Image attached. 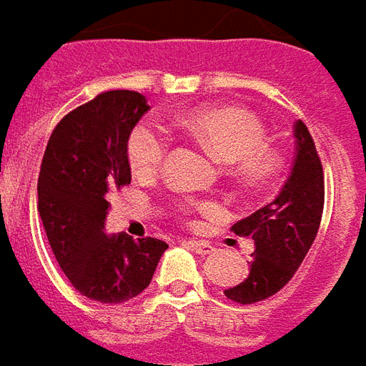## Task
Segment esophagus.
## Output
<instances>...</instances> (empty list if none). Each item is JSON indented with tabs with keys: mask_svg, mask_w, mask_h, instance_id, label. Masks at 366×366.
<instances>
[{
	"mask_svg": "<svg viewBox=\"0 0 366 366\" xmlns=\"http://www.w3.org/2000/svg\"><path fill=\"white\" fill-rule=\"evenodd\" d=\"M186 245L190 247L192 251H196L198 254H209L214 251V247L209 245V243H206V241H196V239H188Z\"/></svg>",
	"mask_w": 366,
	"mask_h": 366,
	"instance_id": "esophagus-1",
	"label": "esophagus"
}]
</instances>
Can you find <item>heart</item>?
<instances>
[{
  "mask_svg": "<svg viewBox=\"0 0 366 366\" xmlns=\"http://www.w3.org/2000/svg\"><path fill=\"white\" fill-rule=\"evenodd\" d=\"M178 125L206 147V151L223 164H233L239 182H264L278 168V154L267 144V131L253 113L241 107H199L186 113ZM168 141L160 129L143 123L131 133L129 164L139 176L154 174L167 157ZM207 209V204H194Z\"/></svg>",
  "mask_w": 366,
  "mask_h": 366,
  "instance_id": "obj_1",
  "label": "heart"
}]
</instances>
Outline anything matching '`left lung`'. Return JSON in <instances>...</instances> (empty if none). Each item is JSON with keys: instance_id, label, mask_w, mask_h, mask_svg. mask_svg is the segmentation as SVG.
<instances>
[{"instance_id": "left-lung-1", "label": "left lung", "mask_w": 366, "mask_h": 366, "mask_svg": "<svg viewBox=\"0 0 366 366\" xmlns=\"http://www.w3.org/2000/svg\"><path fill=\"white\" fill-rule=\"evenodd\" d=\"M294 162L270 204L231 229L254 241L249 276L223 294L239 304L270 298L288 284L314 243L323 212V170L314 139L302 121L294 123Z\"/></svg>"}]
</instances>
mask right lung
Masks as SVG:
<instances>
[{
  "label": "right lung",
  "mask_w": 366,
  "mask_h": 366,
  "mask_svg": "<svg viewBox=\"0 0 366 366\" xmlns=\"http://www.w3.org/2000/svg\"><path fill=\"white\" fill-rule=\"evenodd\" d=\"M151 107L139 92L99 94L52 131L39 174V214L62 272L102 304L135 298L168 245L105 233L107 192L131 182L129 137Z\"/></svg>",
  "instance_id": "obj_1"
}]
</instances>
